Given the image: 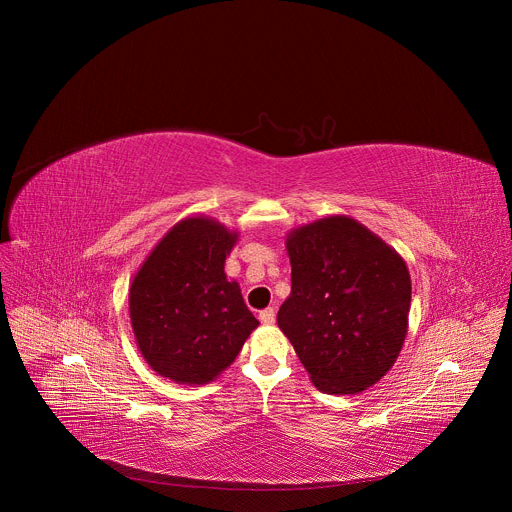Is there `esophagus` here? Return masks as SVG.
I'll use <instances>...</instances> for the list:
<instances>
[{"label": "esophagus", "instance_id": "esophagus-1", "mask_svg": "<svg viewBox=\"0 0 512 512\" xmlns=\"http://www.w3.org/2000/svg\"><path fill=\"white\" fill-rule=\"evenodd\" d=\"M259 320H261V324H273L275 322V310L273 308H267V310H263V312H259Z\"/></svg>", "mask_w": 512, "mask_h": 512}]
</instances>
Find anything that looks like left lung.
<instances>
[{"mask_svg":"<svg viewBox=\"0 0 512 512\" xmlns=\"http://www.w3.org/2000/svg\"><path fill=\"white\" fill-rule=\"evenodd\" d=\"M285 247L291 294L277 326L312 383L330 395L373 387L407 336L411 277L403 257L344 214L294 229Z\"/></svg>","mask_w":512,"mask_h":512,"instance_id":"8db88e82","label":"left lung"}]
</instances>
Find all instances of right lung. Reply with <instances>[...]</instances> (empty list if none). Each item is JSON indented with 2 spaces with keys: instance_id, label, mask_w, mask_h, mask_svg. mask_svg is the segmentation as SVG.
Returning a JSON list of instances; mask_svg holds the SVG:
<instances>
[{
  "instance_id": "right-lung-1",
  "label": "right lung",
  "mask_w": 512,
  "mask_h": 512,
  "mask_svg": "<svg viewBox=\"0 0 512 512\" xmlns=\"http://www.w3.org/2000/svg\"><path fill=\"white\" fill-rule=\"evenodd\" d=\"M239 233L206 216L174 225L129 287V316L141 356L180 385H206L231 367L259 320L225 261Z\"/></svg>"
}]
</instances>
